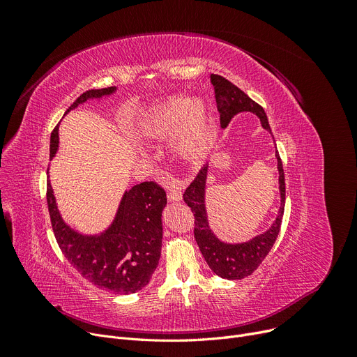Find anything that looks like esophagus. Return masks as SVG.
Instances as JSON below:
<instances>
[{
  "label": "esophagus",
  "instance_id": "esophagus-1",
  "mask_svg": "<svg viewBox=\"0 0 357 357\" xmlns=\"http://www.w3.org/2000/svg\"><path fill=\"white\" fill-rule=\"evenodd\" d=\"M167 199L172 201V202H178V201L182 199V191H181L179 186H175V185H174L172 188L169 190V192H167Z\"/></svg>",
  "mask_w": 357,
  "mask_h": 357
}]
</instances>
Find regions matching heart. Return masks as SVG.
Segmentation results:
<instances>
[{
	"label": "heart",
	"mask_w": 357,
	"mask_h": 357,
	"mask_svg": "<svg viewBox=\"0 0 357 357\" xmlns=\"http://www.w3.org/2000/svg\"><path fill=\"white\" fill-rule=\"evenodd\" d=\"M135 131L149 139L172 134L174 152L186 160L204 158L214 143L208 105L201 97L175 96L156 102L137 119Z\"/></svg>",
	"instance_id": "obj_1"
}]
</instances>
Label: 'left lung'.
<instances>
[{
	"mask_svg": "<svg viewBox=\"0 0 357 357\" xmlns=\"http://www.w3.org/2000/svg\"><path fill=\"white\" fill-rule=\"evenodd\" d=\"M211 84L215 92L221 128H226L234 119V116L240 114V112H253L255 116L259 117L261 127L268 130L272 135L265 109L259 104H256L252 98H249L240 88H237L226 78L214 73H211ZM275 156L278 160L279 172L280 207L275 221L272 222V226L266 231L252 237L248 241H222L211 230L207 207H205V188H207L208 179V163L201 167L197 178L183 192V201L188 204V207L192 210L195 217L194 236L197 240V245L205 261L208 264L210 269L224 279L237 280L252 275L275 245V240L280 230V222H282L285 207V176L278 150Z\"/></svg>",
	"mask_w": 357,
	"mask_h": 357,
	"instance_id": "1",
	"label": "left lung"
}]
</instances>
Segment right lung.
I'll list each match as a JSON object with an SVG mask.
<instances>
[{
  "label": "right lung",
  "mask_w": 357,
  "mask_h": 357,
  "mask_svg": "<svg viewBox=\"0 0 357 357\" xmlns=\"http://www.w3.org/2000/svg\"><path fill=\"white\" fill-rule=\"evenodd\" d=\"M117 91V86L89 89L79 96L66 111L89 100H101ZM59 149V126L50 136V159ZM166 192L155 182H142L126 191L116 217L98 234H82L62 218L47 181V207L56 241L85 279L96 287L114 294H135L144 288L159 265L162 249V211Z\"/></svg>",
  "instance_id": "add662e5"
}]
</instances>
